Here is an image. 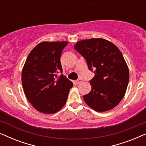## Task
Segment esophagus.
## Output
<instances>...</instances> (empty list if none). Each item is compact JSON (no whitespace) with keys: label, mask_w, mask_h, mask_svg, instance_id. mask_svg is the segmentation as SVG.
<instances>
[{"label":"esophagus","mask_w":146,"mask_h":146,"mask_svg":"<svg viewBox=\"0 0 146 146\" xmlns=\"http://www.w3.org/2000/svg\"><path fill=\"white\" fill-rule=\"evenodd\" d=\"M82 82H83V80L81 79V78H80L78 80H77L76 82V83L77 84H81Z\"/></svg>","instance_id":"esophagus-1"}]
</instances>
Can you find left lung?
Masks as SVG:
<instances>
[{
    "mask_svg": "<svg viewBox=\"0 0 146 146\" xmlns=\"http://www.w3.org/2000/svg\"><path fill=\"white\" fill-rule=\"evenodd\" d=\"M74 49L86 59L94 77L90 83L91 91L83 96L95 111L113 108L124 96L129 82V70L116 46L107 40L91 38L78 41Z\"/></svg>",
    "mask_w": 146,
    "mask_h": 146,
    "instance_id": "1",
    "label": "left lung"
}]
</instances>
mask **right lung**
Wrapping results in <instances>:
<instances>
[{
  "label": "right lung",
  "mask_w": 146,
  "mask_h": 146,
  "mask_svg": "<svg viewBox=\"0 0 146 146\" xmlns=\"http://www.w3.org/2000/svg\"><path fill=\"white\" fill-rule=\"evenodd\" d=\"M68 42H42L28 56L22 71V84L28 100L38 111L53 113L66 102L73 83L62 72L60 56Z\"/></svg>",
  "instance_id": "obj_1"
}]
</instances>
